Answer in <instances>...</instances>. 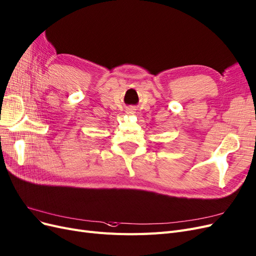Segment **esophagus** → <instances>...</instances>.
Instances as JSON below:
<instances>
[{"label":"esophagus","mask_w":256,"mask_h":256,"mask_svg":"<svg viewBox=\"0 0 256 256\" xmlns=\"http://www.w3.org/2000/svg\"><path fill=\"white\" fill-rule=\"evenodd\" d=\"M136 109H134V108H132V107H130V108H128L127 110H126V112L128 113V114H134L136 111H134Z\"/></svg>","instance_id":"34e87169"}]
</instances>
